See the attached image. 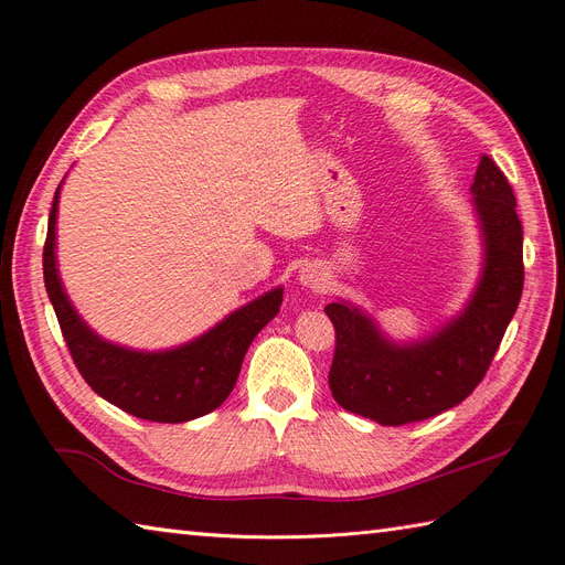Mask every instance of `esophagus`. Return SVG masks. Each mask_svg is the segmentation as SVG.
Listing matches in <instances>:
<instances>
[{
  "mask_svg": "<svg viewBox=\"0 0 565 565\" xmlns=\"http://www.w3.org/2000/svg\"><path fill=\"white\" fill-rule=\"evenodd\" d=\"M299 282L306 287H322L324 285V276L318 270V266H303L299 270Z\"/></svg>",
  "mask_w": 565,
  "mask_h": 565,
  "instance_id": "34e87169",
  "label": "esophagus"
}]
</instances>
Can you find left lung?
Wrapping results in <instances>:
<instances>
[{"instance_id":"1","label":"left lung","mask_w":565,"mask_h":565,"mask_svg":"<svg viewBox=\"0 0 565 565\" xmlns=\"http://www.w3.org/2000/svg\"><path fill=\"white\" fill-rule=\"evenodd\" d=\"M483 235V270L457 318L415 344H393L349 301L324 306L337 347L330 367L334 401L361 417L401 426L436 417L481 384L523 292V228L502 169L481 158L471 183Z\"/></svg>"}]
</instances>
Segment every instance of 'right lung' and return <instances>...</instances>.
Instances as JSON below:
<instances>
[{
	"label": "right lung",
	"mask_w": 565,
	"mask_h": 565,
	"mask_svg": "<svg viewBox=\"0 0 565 565\" xmlns=\"http://www.w3.org/2000/svg\"><path fill=\"white\" fill-rule=\"evenodd\" d=\"M61 185L49 212L44 285L73 361L100 398L148 422L179 424L216 409L228 398L252 339L278 316L282 287L233 311L216 328L169 351H131L100 339L67 299L56 268V212Z\"/></svg>",
	"instance_id": "1"
}]
</instances>
